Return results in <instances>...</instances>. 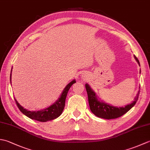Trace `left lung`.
<instances>
[{"instance_id": "8db88e82", "label": "left lung", "mask_w": 150, "mask_h": 150, "mask_svg": "<svg viewBox=\"0 0 150 150\" xmlns=\"http://www.w3.org/2000/svg\"><path fill=\"white\" fill-rule=\"evenodd\" d=\"M135 59L140 65L139 60L135 56ZM85 87L86 89L89 105H90L91 112L97 117L103 118V119H117V118L122 116L124 114L128 112L135 104L136 102L137 101L140 93V91H139L137 95V96L135 98V101H133L132 104L127 105L124 108H117L110 106V105L104 103L103 102L98 100L95 92L93 90H91V89L89 86V85L86 84L85 85Z\"/></svg>"}]
</instances>
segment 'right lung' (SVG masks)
Wrapping results in <instances>:
<instances>
[{
  "mask_svg": "<svg viewBox=\"0 0 150 150\" xmlns=\"http://www.w3.org/2000/svg\"><path fill=\"white\" fill-rule=\"evenodd\" d=\"M11 74H10V81H11ZM76 81L73 80L70 83H69L66 86V88L64 90L61 96L59 98L55 103H54L52 106H50L47 108H46L45 110H41V111H28L26 109H24L23 107H22L20 104L18 103V102L16 100L15 98V100L16 102L18 109L22 113H24L25 115L28 117L30 118L31 119L35 120L39 122H46L48 120H52L56 119L58 117H59L61 115L62 111L65 106V100L68 94V92L71 88L73 84L75 83Z\"/></svg>",
  "mask_w": 150,
  "mask_h": 150,
  "instance_id": "add662e5",
  "label": "right lung"
}]
</instances>
